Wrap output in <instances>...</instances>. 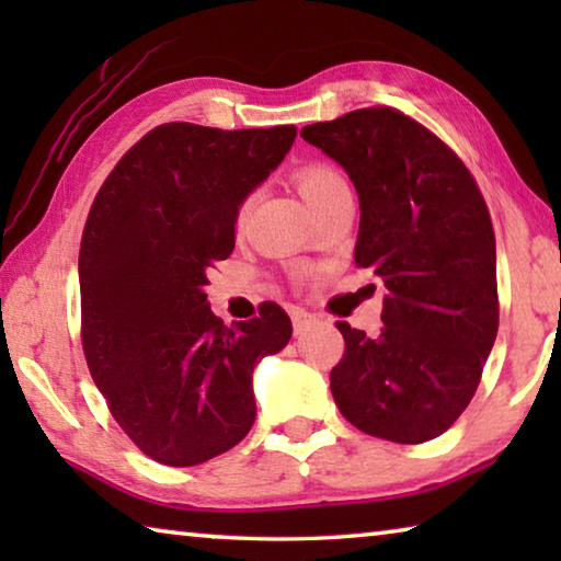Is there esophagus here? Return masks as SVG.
<instances>
[{
    "instance_id": "1",
    "label": "esophagus",
    "mask_w": 561,
    "mask_h": 561,
    "mask_svg": "<svg viewBox=\"0 0 561 561\" xmlns=\"http://www.w3.org/2000/svg\"><path fill=\"white\" fill-rule=\"evenodd\" d=\"M314 321H317V314H311V311L299 309V307L291 309V324H294V334L297 336H301L304 331L314 324Z\"/></svg>"
}]
</instances>
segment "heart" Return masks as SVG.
Listing matches in <instances>:
<instances>
[{"mask_svg":"<svg viewBox=\"0 0 561 561\" xmlns=\"http://www.w3.org/2000/svg\"><path fill=\"white\" fill-rule=\"evenodd\" d=\"M294 183H297L299 193L304 201L311 205V210H321L331 197H336L339 193H344L346 187V180L341 178L334 168L327 165V163H309L299 168L297 173H294ZM250 207H252V197L247 195L240 201L234 210V225L237 230H242L247 217H250Z\"/></svg>","mask_w":561,"mask_h":561,"instance_id":"b5f03b06","label":"heart"}]
</instances>
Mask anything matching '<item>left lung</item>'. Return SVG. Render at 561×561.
Segmentation results:
<instances>
[{"label": "left lung", "mask_w": 561, "mask_h": 561, "mask_svg": "<svg viewBox=\"0 0 561 561\" xmlns=\"http://www.w3.org/2000/svg\"><path fill=\"white\" fill-rule=\"evenodd\" d=\"M301 138L348 173L360 205L354 262L386 287L376 339L336 321L339 411L383 440L438 438L472 401L497 336L485 197L453 148L391 106L314 123Z\"/></svg>", "instance_id": "1"}]
</instances>
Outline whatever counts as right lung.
<instances>
[{"label": "right lung", "mask_w": 561, "mask_h": 561, "mask_svg": "<svg viewBox=\"0 0 561 561\" xmlns=\"http://www.w3.org/2000/svg\"><path fill=\"white\" fill-rule=\"evenodd\" d=\"M294 138L297 126L163 123L91 205L79 252L83 356L123 433L170 468L201 465L250 433L254 364L291 336L274 301L227 329L205 284L234 250L237 205Z\"/></svg>", "instance_id": "add662e5"}]
</instances>
